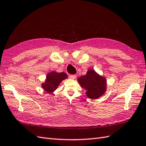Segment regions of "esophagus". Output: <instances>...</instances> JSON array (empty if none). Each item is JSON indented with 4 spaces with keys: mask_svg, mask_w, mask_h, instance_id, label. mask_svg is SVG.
Listing matches in <instances>:
<instances>
[{
    "mask_svg": "<svg viewBox=\"0 0 146 146\" xmlns=\"http://www.w3.org/2000/svg\"><path fill=\"white\" fill-rule=\"evenodd\" d=\"M69 78H70V79L74 80L76 78V75H74V74H72V75H70L69 76Z\"/></svg>",
    "mask_w": 146,
    "mask_h": 146,
    "instance_id": "34e87169",
    "label": "esophagus"
}]
</instances>
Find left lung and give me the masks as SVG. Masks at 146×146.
<instances>
[{
  "label": "left lung",
  "mask_w": 146,
  "mask_h": 146,
  "mask_svg": "<svg viewBox=\"0 0 146 146\" xmlns=\"http://www.w3.org/2000/svg\"><path fill=\"white\" fill-rule=\"evenodd\" d=\"M78 81L81 86L86 91V94L89 99H98L106 91V78L99 75L92 69H89L86 74L78 78Z\"/></svg>",
  "instance_id": "8db88e82"
}]
</instances>
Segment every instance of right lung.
Listing matches in <instances>:
<instances>
[{
  "label": "right lung",
  "mask_w": 146,
  "mask_h": 146,
  "mask_svg": "<svg viewBox=\"0 0 146 146\" xmlns=\"http://www.w3.org/2000/svg\"><path fill=\"white\" fill-rule=\"evenodd\" d=\"M67 78L68 76L64 72H50L47 74L46 81L42 84V88L48 93H52L57 89L61 82Z\"/></svg>",
  "instance_id": "add662e5"
}]
</instances>
